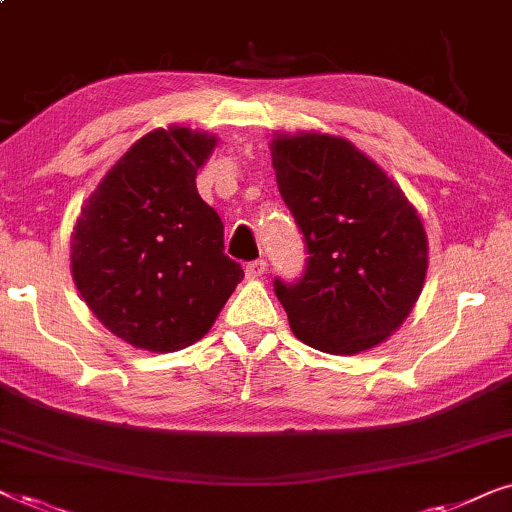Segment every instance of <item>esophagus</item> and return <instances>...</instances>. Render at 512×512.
I'll return each instance as SVG.
<instances>
[{
	"instance_id": "obj_1",
	"label": "esophagus",
	"mask_w": 512,
	"mask_h": 512,
	"mask_svg": "<svg viewBox=\"0 0 512 512\" xmlns=\"http://www.w3.org/2000/svg\"><path fill=\"white\" fill-rule=\"evenodd\" d=\"M265 270H268V263H265L263 258L247 263V268H244V272H247L249 279H261L265 275Z\"/></svg>"
}]
</instances>
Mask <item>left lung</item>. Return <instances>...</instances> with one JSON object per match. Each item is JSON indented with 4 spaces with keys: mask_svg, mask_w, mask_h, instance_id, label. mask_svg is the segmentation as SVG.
<instances>
[{
    "mask_svg": "<svg viewBox=\"0 0 512 512\" xmlns=\"http://www.w3.org/2000/svg\"><path fill=\"white\" fill-rule=\"evenodd\" d=\"M279 193L307 263L275 279L291 331L319 352L359 354L398 331L422 293L429 242L417 209L352 142L321 132L270 142Z\"/></svg>",
    "mask_w": 512,
    "mask_h": 512,
    "instance_id": "left-lung-1",
    "label": "left lung"
}]
</instances>
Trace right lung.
Returning a JSON list of instances; mask_svg holds the SVG:
<instances>
[{
    "instance_id": "1",
    "label": "right lung",
    "mask_w": 512,
    "mask_h": 512,
    "mask_svg": "<svg viewBox=\"0 0 512 512\" xmlns=\"http://www.w3.org/2000/svg\"><path fill=\"white\" fill-rule=\"evenodd\" d=\"M216 137L158 128L137 139L86 200L72 233V277L116 338L149 352L198 342L242 282L223 254L221 216L195 174Z\"/></svg>"
}]
</instances>
